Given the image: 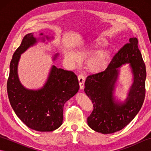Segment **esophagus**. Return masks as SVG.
<instances>
[{
  "label": "esophagus",
  "mask_w": 151,
  "mask_h": 151,
  "mask_svg": "<svg viewBox=\"0 0 151 151\" xmlns=\"http://www.w3.org/2000/svg\"><path fill=\"white\" fill-rule=\"evenodd\" d=\"M78 79L79 82V85H80V88L81 89H84V83H85V77L84 75L81 74L78 76Z\"/></svg>",
  "instance_id": "1"
}]
</instances>
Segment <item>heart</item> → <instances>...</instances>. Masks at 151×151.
I'll list each match as a JSON object with an SVG mask.
<instances>
[{
  "label": "heart",
  "mask_w": 151,
  "mask_h": 151,
  "mask_svg": "<svg viewBox=\"0 0 151 151\" xmlns=\"http://www.w3.org/2000/svg\"><path fill=\"white\" fill-rule=\"evenodd\" d=\"M102 45V42L101 39L96 40L95 42L93 43L90 46L89 51L94 52ZM83 49L84 48L82 47V46H80L78 48V49L80 50ZM65 55L67 59L72 61V62H75L77 60V56L71 50H66L65 52ZM109 58H110V54H109L108 51H103V52L96 54L95 55L92 56L88 62L87 65L89 70L93 73H99L102 71L108 64Z\"/></svg>",
  "instance_id": "heart-1"
}]
</instances>
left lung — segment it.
Returning a JSON list of instances; mask_svg holds the SVG:
<instances>
[{
	"mask_svg": "<svg viewBox=\"0 0 151 151\" xmlns=\"http://www.w3.org/2000/svg\"><path fill=\"white\" fill-rule=\"evenodd\" d=\"M129 63L134 75V82L124 104H117L112 95L118 72L116 68ZM146 68L138 49L136 37L130 38L115 54L103 71L89 75L84 91L93 106L88 118L89 127L102 134H112L130 123L142 108L145 96Z\"/></svg>",
	"mask_w": 151,
	"mask_h": 151,
	"instance_id": "1",
	"label": "left lung"
}]
</instances>
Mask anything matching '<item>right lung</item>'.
Wrapping results in <instances>:
<instances>
[{
  "mask_svg": "<svg viewBox=\"0 0 151 151\" xmlns=\"http://www.w3.org/2000/svg\"><path fill=\"white\" fill-rule=\"evenodd\" d=\"M36 42L34 34L26 35L13 55L7 82L8 95L15 113L28 127L40 132H50L62 125L63 105L78 92L79 84L73 71L54 65L42 89H25L19 81L17 64L21 54Z\"/></svg>",
  "mask_w": 151,
  "mask_h": 151,
  "instance_id": "1",
  "label": "right lung"
}]
</instances>
